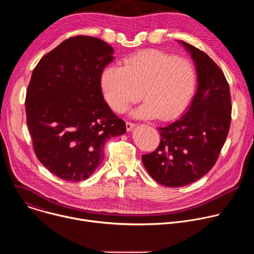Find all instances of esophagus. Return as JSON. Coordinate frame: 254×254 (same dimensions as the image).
Instances as JSON below:
<instances>
[{"mask_svg": "<svg viewBox=\"0 0 254 254\" xmlns=\"http://www.w3.org/2000/svg\"><path fill=\"white\" fill-rule=\"evenodd\" d=\"M126 127H127V131H130V130H132V129H133V127H135V125H134V124H132V123L127 122V123L126 124Z\"/></svg>", "mask_w": 254, "mask_h": 254, "instance_id": "obj_1", "label": "esophagus"}]
</instances>
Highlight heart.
I'll return each mask as SVG.
<instances>
[{
    "label": "heart",
    "instance_id": "heart-1",
    "mask_svg": "<svg viewBox=\"0 0 254 254\" xmlns=\"http://www.w3.org/2000/svg\"><path fill=\"white\" fill-rule=\"evenodd\" d=\"M100 84L106 102L119 114L141 97L146 101L132 113L138 119L168 121L187 107L195 87L191 63L157 50H146L127 58L124 66L103 70Z\"/></svg>",
    "mask_w": 254,
    "mask_h": 254
}]
</instances>
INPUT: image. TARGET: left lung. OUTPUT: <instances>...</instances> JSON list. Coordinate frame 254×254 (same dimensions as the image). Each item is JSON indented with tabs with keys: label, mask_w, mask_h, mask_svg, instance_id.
I'll use <instances>...</instances> for the list:
<instances>
[{
	"label": "left lung",
	"mask_w": 254,
	"mask_h": 254,
	"mask_svg": "<svg viewBox=\"0 0 254 254\" xmlns=\"http://www.w3.org/2000/svg\"><path fill=\"white\" fill-rule=\"evenodd\" d=\"M191 55L197 72V90L186 113L159 127L157 150L141 156L151 177L166 187L196 182L215 165L231 123V96L221 69L203 51L178 41Z\"/></svg>",
	"instance_id": "obj_1"
}]
</instances>
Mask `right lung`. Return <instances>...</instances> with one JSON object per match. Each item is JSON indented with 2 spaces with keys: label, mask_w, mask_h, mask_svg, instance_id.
<instances>
[{
  "label": "right lung",
  "mask_w": 254,
  "mask_h": 254,
  "mask_svg": "<svg viewBox=\"0 0 254 254\" xmlns=\"http://www.w3.org/2000/svg\"><path fill=\"white\" fill-rule=\"evenodd\" d=\"M114 52L101 39L76 36L46 54L33 70L25 108L34 152L62 180L79 182L90 177L104 158L105 141L127 131L100 86Z\"/></svg>",
  "instance_id": "add662e5"
}]
</instances>
